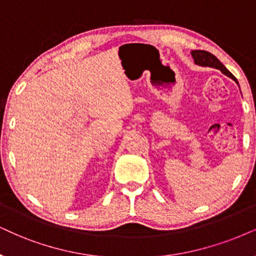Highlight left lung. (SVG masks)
<instances>
[{
    "label": "left lung",
    "mask_w": 256,
    "mask_h": 256,
    "mask_svg": "<svg viewBox=\"0 0 256 256\" xmlns=\"http://www.w3.org/2000/svg\"><path fill=\"white\" fill-rule=\"evenodd\" d=\"M192 56L194 61H195V64H198V66L212 67V68L220 70L223 74H226L227 76L232 78L234 82H238V80L235 79V76H232V74L229 72V70L226 68L224 66H223V64L221 62V61H220L215 56H212V53H209V52H206V50H192Z\"/></svg>",
    "instance_id": "8db88e82"
}]
</instances>
